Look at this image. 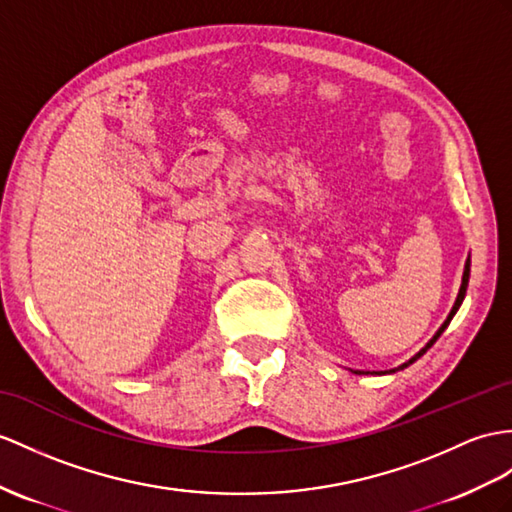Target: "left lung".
Here are the masks:
<instances>
[{
    "label": "left lung",
    "mask_w": 512,
    "mask_h": 512,
    "mask_svg": "<svg viewBox=\"0 0 512 512\" xmlns=\"http://www.w3.org/2000/svg\"><path fill=\"white\" fill-rule=\"evenodd\" d=\"M469 271H471V258H467V263H465V271H463V284H460V291H458V297H456V302H454V306H452V310H450V315H447V319L443 321V326L439 328V330H436V334L432 336V339L428 341V345L426 347H423V350H419L413 358H410L408 360V363H404V365H400V367H397V369H404V367H408V365H413L415 363V360L417 358H421L423 354H426L428 350H430V347L436 343V339H439V336L443 334V330L447 328V326H450V321L454 319V315H456V310L460 308V304H463V299H465V293H467V284H469ZM397 369H391V371H386V373H395ZM354 373H358V376H360V373H365V371H354Z\"/></svg>",
    "instance_id": "8db88e82"
}]
</instances>
